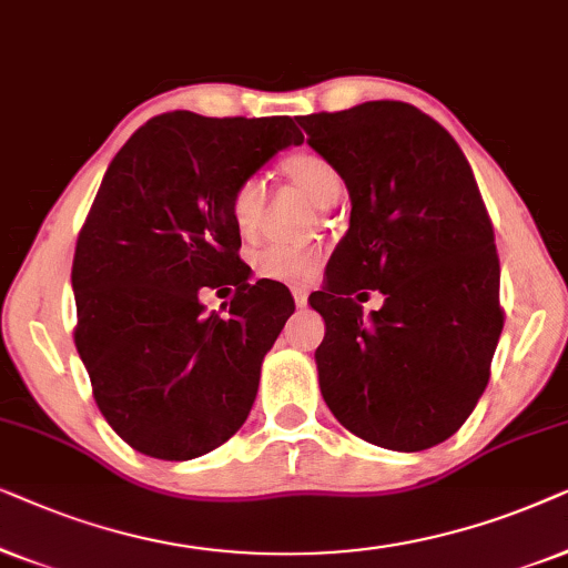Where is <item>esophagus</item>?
Here are the masks:
<instances>
[{
	"label": "esophagus",
	"instance_id": "obj_1",
	"mask_svg": "<svg viewBox=\"0 0 568 568\" xmlns=\"http://www.w3.org/2000/svg\"><path fill=\"white\" fill-rule=\"evenodd\" d=\"M293 301H296L298 308H304L308 304V293L304 288H293Z\"/></svg>",
	"mask_w": 568,
	"mask_h": 568
}]
</instances>
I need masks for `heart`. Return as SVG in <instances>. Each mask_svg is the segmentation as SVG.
<instances>
[{
    "instance_id": "obj_1",
    "label": "heart",
    "mask_w": 568,
    "mask_h": 568,
    "mask_svg": "<svg viewBox=\"0 0 568 568\" xmlns=\"http://www.w3.org/2000/svg\"><path fill=\"white\" fill-rule=\"evenodd\" d=\"M283 179L301 189L316 207L335 205L343 194V176L327 158L312 150H298L280 163ZM267 200V189L260 176H248L236 186L231 196V215L241 233H252L260 223V215ZM322 264L320 244H283V241H267L252 252V267L264 280L277 283H308Z\"/></svg>"
}]
</instances>
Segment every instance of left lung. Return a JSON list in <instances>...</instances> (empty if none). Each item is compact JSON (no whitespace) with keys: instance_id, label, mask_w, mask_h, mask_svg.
<instances>
[{"instance_id":"1","label":"left lung","mask_w":568,"mask_h":568,"mask_svg":"<svg viewBox=\"0 0 568 568\" xmlns=\"http://www.w3.org/2000/svg\"><path fill=\"white\" fill-rule=\"evenodd\" d=\"M351 192V229L312 293L324 403L376 447L447 442L490 379L504 308L494 225L455 138L403 101L298 116ZM382 290L372 317L352 296Z\"/></svg>"}]
</instances>
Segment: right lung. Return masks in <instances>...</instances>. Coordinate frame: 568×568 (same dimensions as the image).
I'll return each instance as SVG.
<instances>
[{
    "mask_svg": "<svg viewBox=\"0 0 568 568\" xmlns=\"http://www.w3.org/2000/svg\"><path fill=\"white\" fill-rule=\"evenodd\" d=\"M301 142L291 116L169 111L105 171L74 246V345L98 410L142 455L194 459L244 426L293 298L248 283L231 196ZM223 284L230 312L205 315L201 293Z\"/></svg>",
    "mask_w": 568,
    "mask_h": 568,
    "instance_id": "1",
    "label": "right lung"
}]
</instances>
